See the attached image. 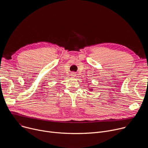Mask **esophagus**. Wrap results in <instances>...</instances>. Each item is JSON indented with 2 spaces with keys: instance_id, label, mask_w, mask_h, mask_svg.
I'll return each instance as SVG.
<instances>
[{
  "instance_id": "esophagus-1",
  "label": "esophagus",
  "mask_w": 148,
  "mask_h": 148,
  "mask_svg": "<svg viewBox=\"0 0 148 148\" xmlns=\"http://www.w3.org/2000/svg\"><path fill=\"white\" fill-rule=\"evenodd\" d=\"M75 75H76V74L75 73H72L71 74V77H75Z\"/></svg>"
}]
</instances>
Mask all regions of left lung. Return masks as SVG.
<instances>
[{
	"mask_svg": "<svg viewBox=\"0 0 148 148\" xmlns=\"http://www.w3.org/2000/svg\"><path fill=\"white\" fill-rule=\"evenodd\" d=\"M90 84H87V87H88V90H90V91H93V88H92L91 87H90V85H89Z\"/></svg>",
	"mask_w": 148,
	"mask_h": 148,
	"instance_id": "obj_1",
	"label": "left lung"
}]
</instances>
